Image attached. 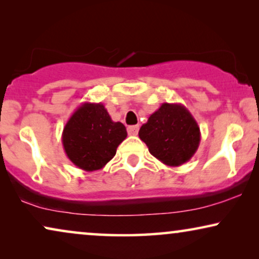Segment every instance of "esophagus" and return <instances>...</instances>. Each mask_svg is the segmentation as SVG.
<instances>
[{
	"label": "esophagus",
	"mask_w": 259,
	"mask_h": 259,
	"mask_svg": "<svg viewBox=\"0 0 259 259\" xmlns=\"http://www.w3.org/2000/svg\"><path fill=\"white\" fill-rule=\"evenodd\" d=\"M138 131H139V126H138V125L127 127V132H128L130 136H137Z\"/></svg>",
	"instance_id": "esophagus-1"
}]
</instances>
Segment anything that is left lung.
I'll list each match as a JSON object with an SVG mask.
<instances>
[{"label": "left lung", "mask_w": 259, "mask_h": 259, "mask_svg": "<svg viewBox=\"0 0 259 259\" xmlns=\"http://www.w3.org/2000/svg\"><path fill=\"white\" fill-rule=\"evenodd\" d=\"M139 138L162 164L180 166L197 152L200 130L185 106L165 102L140 127Z\"/></svg>", "instance_id": "obj_1"}]
</instances>
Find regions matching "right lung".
Instances as JSON below:
<instances>
[{
	"label": "right lung",
	"instance_id": "obj_1",
	"mask_svg": "<svg viewBox=\"0 0 259 259\" xmlns=\"http://www.w3.org/2000/svg\"><path fill=\"white\" fill-rule=\"evenodd\" d=\"M126 137V127L113 121L104 105L83 102L63 128L62 145L74 165L92 172L113 159Z\"/></svg>",
	"mask_w": 259,
	"mask_h": 259
}]
</instances>
